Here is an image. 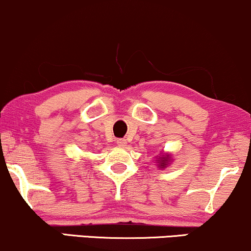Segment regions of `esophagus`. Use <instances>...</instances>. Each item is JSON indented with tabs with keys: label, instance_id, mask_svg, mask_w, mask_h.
Here are the masks:
<instances>
[{
	"label": "esophagus",
	"instance_id": "obj_1",
	"mask_svg": "<svg viewBox=\"0 0 251 251\" xmlns=\"http://www.w3.org/2000/svg\"><path fill=\"white\" fill-rule=\"evenodd\" d=\"M117 144L120 146V148H125L127 145V142L125 139H117Z\"/></svg>",
	"mask_w": 251,
	"mask_h": 251
}]
</instances>
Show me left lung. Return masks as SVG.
Returning <instances> with one entry per match:
<instances>
[{
	"instance_id": "obj_1",
	"label": "left lung",
	"mask_w": 251,
	"mask_h": 251,
	"mask_svg": "<svg viewBox=\"0 0 251 251\" xmlns=\"http://www.w3.org/2000/svg\"><path fill=\"white\" fill-rule=\"evenodd\" d=\"M155 164H157L158 169H166L172 163V154L170 152H159V154L155 155Z\"/></svg>"
}]
</instances>
